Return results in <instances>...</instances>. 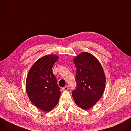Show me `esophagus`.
Masks as SVG:
<instances>
[{"mask_svg": "<svg viewBox=\"0 0 131 131\" xmlns=\"http://www.w3.org/2000/svg\"><path fill=\"white\" fill-rule=\"evenodd\" d=\"M68 90H69V86H65V87H64V88H62V90L64 91H67Z\"/></svg>", "mask_w": 131, "mask_h": 131, "instance_id": "esophagus-1", "label": "esophagus"}]
</instances>
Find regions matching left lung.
Returning a JSON list of instances; mask_svg holds the SVG:
<instances>
[{"instance_id": "left-lung-1", "label": "left lung", "mask_w": 131, "mask_h": 131, "mask_svg": "<svg viewBox=\"0 0 131 131\" xmlns=\"http://www.w3.org/2000/svg\"><path fill=\"white\" fill-rule=\"evenodd\" d=\"M77 87L72 92L75 104L81 109L88 110L94 106L103 96L106 85L103 68L97 58L87 52L75 56Z\"/></svg>"}]
</instances>
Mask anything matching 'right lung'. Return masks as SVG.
<instances>
[{"label": "right lung", "mask_w": 131, "mask_h": 131, "mask_svg": "<svg viewBox=\"0 0 131 131\" xmlns=\"http://www.w3.org/2000/svg\"><path fill=\"white\" fill-rule=\"evenodd\" d=\"M59 57L48 54L38 59L32 66L26 78V92L33 104L45 112L58 104L61 92L52 68Z\"/></svg>", "instance_id": "obj_1"}]
</instances>
